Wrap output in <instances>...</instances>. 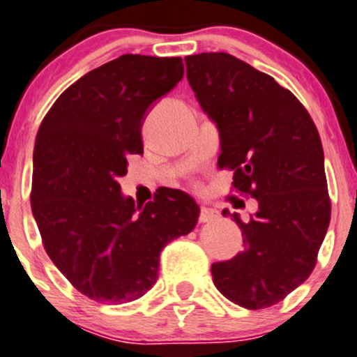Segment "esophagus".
Instances as JSON below:
<instances>
[{"label": "esophagus", "mask_w": 357, "mask_h": 357, "mask_svg": "<svg viewBox=\"0 0 357 357\" xmlns=\"http://www.w3.org/2000/svg\"><path fill=\"white\" fill-rule=\"evenodd\" d=\"M217 217V210L215 208H208V206H202L199 210V222H210Z\"/></svg>", "instance_id": "34e87169"}]
</instances>
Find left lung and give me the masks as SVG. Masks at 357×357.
Segmentation results:
<instances>
[{
    "label": "left lung",
    "instance_id": "left-lung-1",
    "mask_svg": "<svg viewBox=\"0 0 357 357\" xmlns=\"http://www.w3.org/2000/svg\"><path fill=\"white\" fill-rule=\"evenodd\" d=\"M188 80L219 128L220 169L256 198L243 250L212 264L217 289L249 310L282 301L310 277L331 217L324 152L307 108L270 75L226 52L185 57Z\"/></svg>",
    "mask_w": 357,
    "mask_h": 357
}]
</instances>
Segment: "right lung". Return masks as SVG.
Returning <instances> with one entry per match:
<instances>
[{"label":"right lung","mask_w":357,"mask_h":357,"mask_svg":"<svg viewBox=\"0 0 357 357\" xmlns=\"http://www.w3.org/2000/svg\"><path fill=\"white\" fill-rule=\"evenodd\" d=\"M181 57L124 54L71 84L40 124L31 210L42 243L68 282L100 303L144 296L159 256L195 229L199 206L166 189L140 213L121 195L128 155L142 154L147 108L181 82Z\"/></svg>","instance_id":"add662e5"}]
</instances>
